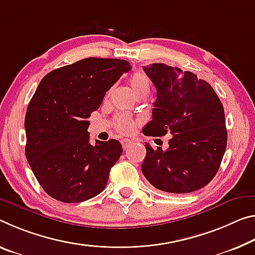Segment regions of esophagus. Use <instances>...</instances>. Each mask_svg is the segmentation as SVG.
Here are the masks:
<instances>
[{
  "mask_svg": "<svg viewBox=\"0 0 255 255\" xmlns=\"http://www.w3.org/2000/svg\"><path fill=\"white\" fill-rule=\"evenodd\" d=\"M131 143H132L131 140H129V139H127V138L121 139V144H123V147H124V149H128V147L130 146Z\"/></svg>",
  "mask_w": 255,
  "mask_h": 255,
  "instance_id": "esophagus-1",
  "label": "esophagus"
}]
</instances>
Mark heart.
Listing matches in <instances>:
<instances>
[{"label":"heart","instance_id":"b5f03b06","mask_svg":"<svg viewBox=\"0 0 255 255\" xmlns=\"http://www.w3.org/2000/svg\"><path fill=\"white\" fill-rule=\"evenodd\" d=\"M129 83H130V86L136 95L140 92H148L149 83L146 77L142 74L132 75ZM109 94H110V93H109ZM137 125L138 124H137L136 120L125 115H120L117 117L116 119V128L118 129L120 132H123V134H130V132L134 131L137 128Z\"/></svg>","mask_w":255,"mask_h":255}]
</instances>
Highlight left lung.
Listing matches in <instances>:
<instances>
[{"label":"left lung","instance_id":"left-lung-1","mask_svg":"<svg viewBox=\"0 0 255 255\" xmlns=\"http://www.w3.org/2000/svg\"><path fill=\"white\" fill-rule=\"evenodd\" d=\"M156 88L145 136L172 134L169 148L145 143L142 172L160 191L192 193L213 179L227 146L225 111L211 85L164 63L143 67Z\"/></svg>","mask_w":255,"mask_h":255}]
</instances>
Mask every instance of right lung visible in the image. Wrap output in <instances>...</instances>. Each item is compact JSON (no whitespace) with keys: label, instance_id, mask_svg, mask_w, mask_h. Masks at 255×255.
<instances>
[{"label":"right lung","instance_id":"obj_1","mask_svg":"<svg viewBox=\"0 0 255 255\" xmlns=\"http://www.w3.org/2000/svg\"><path fill=\"white\" fill-rule=\"evenodd\" d=\"M130 69L126 60L87 58L40 80L25 117V152L36 179L51 197L78 203L106 188L123 146L117 139L91 145L87 119Z\"/></svg>","mask_w":255,"mask_h":255}]
</instances>
